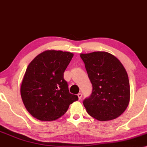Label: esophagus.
<instances>
[{
	"instance_id": "obj_1",
	"label": "esophagus",
	"mask_w": 147,
	"mask_h": 147,
	"mask_svg": "<svg viewBox=\"0 0 147 147\" xmlns=\"http://www.w3.org/2000/svg\"><path fill=\"white\" fill-rule=\"evenodd\" d=\"M77 95H78V98H79V99H81V98H82V94L80 93H80H78V94H77Z\"/></svg>"
}]
</instances>
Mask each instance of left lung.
<instances>
[{
  "label": "left lung",
  "instance_id": "8db88e82",
  "mask_svg": "<svg viewBox=\"0 0 147 147\" xmlns=\"http://www.w3.org/2000/svg\"><path fill=\"white\" fill-rule=\"evenodd\" d=\"M92 92L83 100L87 113L99 121L117 118L128 107L130 84L127 72L116 57L107 52L80 54Z\"/></svg>",
  "mask_w": 147,
  "mask_h": 147
}]
</instances>
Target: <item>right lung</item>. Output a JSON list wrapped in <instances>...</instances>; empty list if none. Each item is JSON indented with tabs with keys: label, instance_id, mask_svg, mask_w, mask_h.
Segmentation results:
<instances>
[{
	"label": "right lung",
	"instance_id": "obj_1",
	"mask_svg": "<svg viewBox=\"0 0 147 147\" xmlns=\"http://www.w3.org/2000/svg\"><path fill=\"white\" fill-rule=\"evenodd\" d=\"M74 54L47 51L39 54L26 69L21 86L24 104L31 115L41 121H53L78 100L69 93L64 72Z\"/></svg>",
	"mask_w": 147,
	"mask_h": 147
}]
</instances>
